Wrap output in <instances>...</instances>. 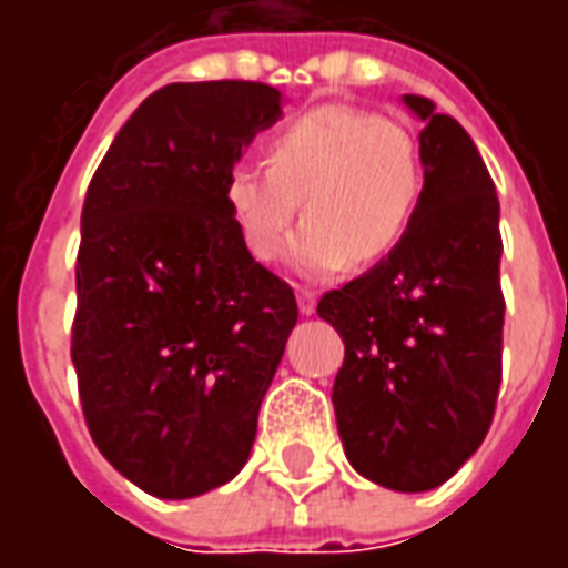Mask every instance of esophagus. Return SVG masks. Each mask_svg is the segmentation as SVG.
Wrapping results in <instances>:
<instances>
[{
    "label": "esophagus",
    "mask_w": 568,
    "mask_h": 568,
    "mask_svg": "<svg viewBox=\"0 0 568 568\" xmlns=\"http://www.w3.org/2000/svg\"><path fill=\"white\" fill-rule=\"evenodd\" d=\"M297 310H301V316H313L316 313V295L307 292V288H297Z\"/></svg>",
    "instance_id": "obj_1"
}]
</instances>
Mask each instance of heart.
<instances>
[{
  "instance_id": "heart-1",
  "label": "heart",
  "mask_w": 568,
  "mask_h": 568,
  "mask_svg": "<svg viewBox=\"0 0 568 568\" xmlns=\"http://www.w3.org/2000/svg\"><path fill=\"white\" fill-rule=\"evenodd\" d=\"M264 158L267 166H231L224 197L248 255L261 264L283 255L304 203L307 224L288 261L310 280L389 255L423 191L414 133L356 105H320L285 121Z\"/></svg>"
}]
</instances>
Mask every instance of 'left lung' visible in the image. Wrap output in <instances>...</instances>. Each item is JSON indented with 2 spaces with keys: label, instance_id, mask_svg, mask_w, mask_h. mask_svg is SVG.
<instances>
[{
  "label": "left lung",
  "instance_id": "8db88e82",
  "mask_svg": "<svg viewBox=\"0 0 568 568\" xmlns=\"http://www.w3.org/2000/svg\"><path fill=\"white\" fill-rule=\"evenodd\" d=\"M423 121V191L398 246L322 295L344 337L334 414L349 465L398 493L450 480L487 438L501 383L499 197L480 151L432 100L405 93Z\"/></svg>",
  "mask_w": 568,
  "mask_h": 568
}]
</instances>
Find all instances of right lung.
Instances as JSON below:
<instances>
[{
  "label": "right lung",
  "instance_id": "obj_1",
  "mask_svg": "<svg viewBox=\"0 0 568 568\" xmlns=\"http://www.w3.org/2000/svg\"><path fill=\"white\" fill-rule=\"evenodd\" d=\"M280 118L271 84H166L118 130L84 197L81 407L100 453L158 499L203 496L246 465L297 322L224 197L231 166Z\"/></svg>",
  "mask_w": 568,
  "mask_h": 568
}]
</instances>
